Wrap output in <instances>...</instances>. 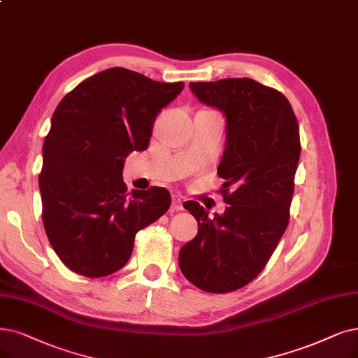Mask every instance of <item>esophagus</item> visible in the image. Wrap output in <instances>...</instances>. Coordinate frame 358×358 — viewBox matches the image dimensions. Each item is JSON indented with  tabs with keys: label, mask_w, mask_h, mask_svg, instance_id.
Returning <instances> with one entry per match:
<instances>
[{
	"label": "esophagus",
	"mask_w": 358,
	"mask_h": 358,
	"mask_svg": "<svg viewBox=\"0 0 358 358\" xmlns=\"http://www.w3.org/2000/svg\"><path fill=\"white\" fill-rule=\"evenodd\" d=\"M182 198L179 195H173V198H171V210L173 211H180L183 210V204H182Z\"/></svg>",
	"instance_id": "34e87169"
}]
</instances>
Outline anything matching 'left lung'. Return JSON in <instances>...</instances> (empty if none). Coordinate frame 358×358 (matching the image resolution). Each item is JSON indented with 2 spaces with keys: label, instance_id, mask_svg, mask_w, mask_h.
<instances>
[{
  "label": "left lung",
  "instance_id": "left-lung-1",
  "mask_svg": "<svg viewBox=\"0 0 358 358\" xmlns=\"http://www.w3.org/2000/svg\"><path fill=\"white\" fill-rule=\"evenodd\" d=\"M189 88L199 103L226 117L217 173L229 206L210 219L198 203L183 204L198 222V234L180 248L179 267L196 288L224 294L260 273L288 226L299 129L285 95L254 79L191 82Z\"/></svg>",
  "mask_w": 358,
  "mask_h": 358
}]
</instances>
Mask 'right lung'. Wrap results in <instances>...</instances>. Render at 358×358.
<instances>
[{"mask_svg": "<svg viewBox=\"0 0 358 358\" xmlns=\"http://www.w3.org/2000/svg\"><path fill=\"white\" fill-rule=\"evenodd\" d=\"M183 82H155L111 67L80 82L57 106L42 145V222L60 260L78 275L101 278L129 262L135 235L170 207L164 188L126 191L122 173L144 151L159 111Z\"/></svg>", "mask_w": 358, "mask_h": 358, "instance_id": "obj_1", "label": "right lung"}]
</instances>
